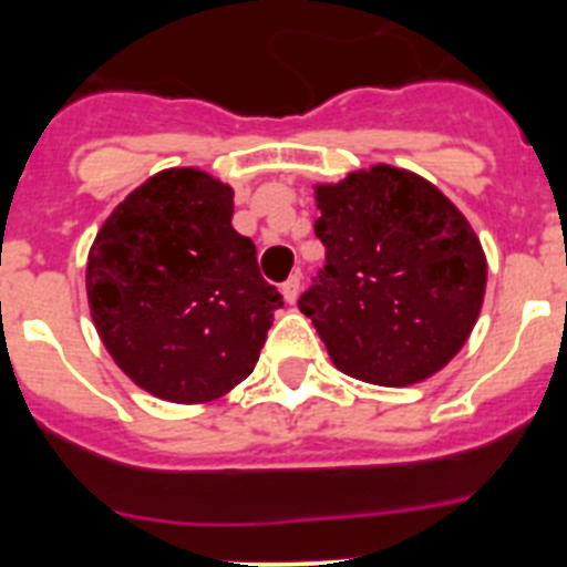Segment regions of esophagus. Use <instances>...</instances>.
I'll list each match as a JSON object with an SVG mask.
<instances>
[{
    "mask_svg": "<svg viewBox=\"0 0 567 567\" xmlns=\"http://www.w3.org/2000/svg\"><path fill=\"white\" fill-rule=\"evenodd\" d=\"M299 288H301V274L296 271L293 277L285 279V285H282V296H285V301H288V305H293V301L299 299Z\"/></svg>",
    "mask_w": 567,
    "mask_h": 567,
    "instance_id": "obj_1",
    "label": "esophagus"
}]
</instances>
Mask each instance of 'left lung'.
Returning a JSON list of instances; mask_svg holds the SVG:
<instances>
[{
	"mask_svg": "<svg viewBox=\"0 0 567 567\" xmlns=\"http://www.w3.org/2000/svg\"><path fill=\"white\" fill-rule=\"evenodd\" d=\"M318 282L299 299L340 373L411 386L444 368L480 318L488 262L466 216L409 169L318 183Z\"/></svg>",
	"mask_w": 567,
	"mask_h": 567,
	"instance_id": "1",
	"label": "left lung"
}]
</instances>
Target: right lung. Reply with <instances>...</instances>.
<instances>
[{
    "label": "right lung",
    "instance_id": "add662e5",
    "mask_svg": "<svg viewBox=\"0 0 567 567\" xmlns=\"http://www.w3.org/2000/svg\"><path fill=\"white\" fill-rule=\"evenodd\" d=\"M90 316L117 368L169 403H208L255 370L282 296L233 230V188L197 167L136 186L87 257Z\"/></svg>",
    "mask_w": 567,
    "mask_h": 567
}]
</instances>
